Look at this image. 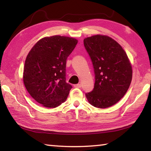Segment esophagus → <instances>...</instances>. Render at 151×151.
Returning a JSON list of instances; mask_svg holds the SVG:
<instances>
[{"label":"esophagus","mask_w":151,"mask_h":151,"mask_svg":"<svg viewBox=\"0 0 151 151\" xmlns=\"http://www.w3.org/2000/svg\"><path fill=\"white\" fill-rule=\"evenodd\" d=\"M74 87L76 88H81V84H75V85H74Z\"/></svg>","instance_id":"esophagus-1"}]
</instances>
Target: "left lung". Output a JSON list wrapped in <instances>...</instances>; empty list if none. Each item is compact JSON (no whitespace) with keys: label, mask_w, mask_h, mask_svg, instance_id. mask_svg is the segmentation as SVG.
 <instances>
[{"label":"left lung","mask_w":151,"mask_h":151,"mask_svg":"<svg viewBox=\"0 0 151 151\" xmlns=\"http://www.w3.org/2000/svg\"><path fill=\"white\" fill-rule=\"evenodd\" d=\"M84 45L93 65L95 82L86 93L92 106L106 108L126 93L132 78V65L127 53L116 41L103 35L85 38Z\"/></svg>","instance_id":"8db88e82"}]
</instances>
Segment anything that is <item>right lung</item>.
<instances>
[{"instance_id": "add662e5", "label": "right lung", "mask_w": 151, "mask_h": 151, "mask_svg": "<svg viewBox=\"0 0 151 151\" xmlns=\"http://www.w3.org/2000/svg\"><path fill=\"white\" fill-rule=\"evenodd\" d=\"M77 43L73 37H45L28 54L23 82L31 97L43 106L56 108L68 97L72 86L65 81L66 61Z\"/></svg>"}]
</instances>
